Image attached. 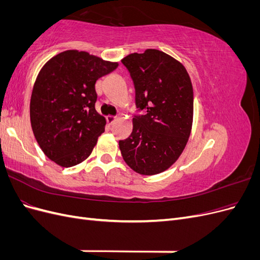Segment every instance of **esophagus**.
Instances as JSON below:
<instances>
[{"label":"esophagus","mask_w":260,"mask_h":260,"mask_svg":"<svg viewBox=\"0 0 260 260\" xmlns=\"http://www.w3.org/2000/svg\"><path fill=\"white\" fill-rule=\"evenodd\" d=\"M106 120H107V122L109 124H113L115 122V120H116V117L115 116H107L106 117Z\"/></svg>","instance_id":"obj_1"}]
</instances>
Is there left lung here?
<instances>
[{
	"instance_id": "8db88e82",
	"label": "left lung",
	"mask_w": 260,
	"mask_h": 260,
	"mask_svg": "<svg viewBox=\"0 0 260 260\" xmlns=\"http://www.w3.org/2000/svg\"><path fill=\"white\" fill-rule=\"evenodd\" d=\"M121 62L135 85L137 108L130 137L119 141L122 158L141 175L159 174L179 158L190 137V77L181 62L158 50L130 54Z\"/></svg>"
}]
</instances>
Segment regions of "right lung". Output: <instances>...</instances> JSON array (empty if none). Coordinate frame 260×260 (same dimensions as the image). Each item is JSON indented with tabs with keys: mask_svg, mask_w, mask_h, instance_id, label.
Returning a JSON list of instances; mask_svg holds the SVG:
<instances>
[{
	"mask_svg": "<svg viewBox=\"0 0 260 260\" xmlns=\"http://www.w3.org/2000/svg\"><path fill=\"white\" fill-rule=\"evenodd\" d=\"M117 66L73 50L51 58L39 73L30 101L31 127L44 154L59 166L84 160L104 132L105 118L95 111V82Z\"/></svg>",
	"mask_w": 260,
	"mask_h": 260,
	"instance_id": "add662e5",
	"label": "right lung"
}]
</instances>
